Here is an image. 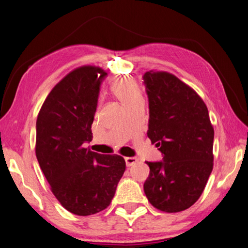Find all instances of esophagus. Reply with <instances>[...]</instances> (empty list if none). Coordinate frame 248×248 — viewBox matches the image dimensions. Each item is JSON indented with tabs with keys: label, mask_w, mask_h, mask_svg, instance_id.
<instances>
[{
	"label": "esophagus",
	"mask_w": 248,
	"mask_h": 248,
	"mask_svg": "<svg viewBox=\"0 0 248 248\" xmlns=\"http://www.w3.org/2000/svg\"><path fill=\"white\" fill-rule=\"evenodd\" d=\"M124 159H125V164H127L128 167L134 165L138 162L137 157H125Z\"/></svg>",
	"instance_id": "obj_1"
}]
</instances>
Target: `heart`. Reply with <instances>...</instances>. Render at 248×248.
Masks as SVG:
<instances>
[{
	"mask_svg": "<svg viewBox=\"0 0 248 248\" xmlns=\"http://www.w3.org/2000/svg\"><path fill=\"white\" fill-rule=\"evenodd\" d=\"M111 91L124 105L141 98L140 89L136 82L131 79H118L111 85Z\"/></svg>",
	"mask_w": 248,
	"mask_h": 248,
	"instance_id": "heart-1",
	"label": "heart"
}]
</instances>
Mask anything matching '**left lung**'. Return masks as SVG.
Listing matches in <instances>:
<instances>
[{"mask_svg": "<svg viewBox=\"0 0 248 248\" xmlns=\"http://www.w3.org/2000/svg\"><path fill=\"white\" fill-rule=\"evenodd\" d=\"M143 81L148 137L163 154V161L146 162L145 196L161 211H184L199 199L212 171L215 130L203 100L175 75L149 71Z\"/></svg>", "mask_w": 248, "mask_h": 248, "instance_id": "left-lung-1", "label": "left lung"}]
</instances>
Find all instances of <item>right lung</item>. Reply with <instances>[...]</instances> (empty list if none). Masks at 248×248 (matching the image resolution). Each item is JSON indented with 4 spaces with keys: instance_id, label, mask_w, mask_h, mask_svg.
<instances>
[{
    "instance_id": "right-lung-1",
    "label": "right lung",
    "mask_w": 248,
    "mask_h": 248,
    "mask_svg": "<svg viewBox=\"0 0 248 248\" xmlns=\"http://www.w3.org/2000/svg\"><path fill=\"white\" fill-rule=\"evenodd\" d=\"M106 75L93 65L71 71L50 92L37 117L35 150L40 169L62 207L78 216L106 209L125 170L120 155L98 154L83 146L92 139Z\"/></svg>"
}]
</instances>
